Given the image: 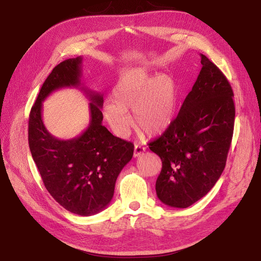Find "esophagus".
I'll return each instance as SVG.
<instances>
[{"label":"esophagus","instance_id":"obj_1","mask_svg":"<svg viewBox=\"0 0 261 261\" xmlns=\"http://www.w3.org/2000/svg\"><path fill=\"white\" fill-rule=\"evenodd\" d=\"M144 151H145V148H144V147H142L141 145H135V146H134L133 155H134V158H138V156H140Z\"/></svg>","mask_w":261,"mask_h":261}]
</instances>
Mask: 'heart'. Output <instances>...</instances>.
<instances>
[{
	"label": "heart",
	"mask_w": 261,
	"mask_h": 261,
	"mask_svg": "<svg viewBox=\"0 0 261 261\" xmlns=\"http://www.w3.org/2000/svg\"><path fill=\"white\" fill-rule=\"evenodd\" d=\"M180 101V88L174 78L166 74L155 77L145 68L123 71L112 92V100L103 106V115L110 127L119 136L128 134L135 126L149 136L165 132L173 122Z\"/></svg>",
	"instance_id": "obj_1"
}]
</instances>
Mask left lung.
Instances as JSON below:
<instances>
[{"label":"left lung","instance_id":"1","mask_svg":"<svg viewBox=\"0 0 261 261\" xmlns=\"http://www.w3.org/2000/svg\"><path fill=\"white\" fill-rule=\"evenodd\" d=\"M202 68L171 126L149 144L162 160L158 198L186 208L202 199L222 174L234 131L235 105L223 73L204 55Z\"/></svg>","mask_w":261,"mask_h":261}]
</instances>
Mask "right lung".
Instances as JSON below:
<instances>
[{
    "instance_id": "1",
    "label": "right lung",
    "mask_w": 261,
    "mask_h": 261,
    "mask_svg": "<svg viewBox=\"0 0 261 261\" xmlns=\"http://www.w3.org/2000/svg\"><path fill=\"white\" fill-rule=\"evenodd\" d=\"M82 57L54 67L41 88L29 121V144L45 188L66 211L92 216L111 202L117 176L133 156L132 143L102 126V94L81 87L90 99V122L77 138L59 140L45 128L42 102L62 88L81 86Z\"/></svg>"
}]
</instances>
